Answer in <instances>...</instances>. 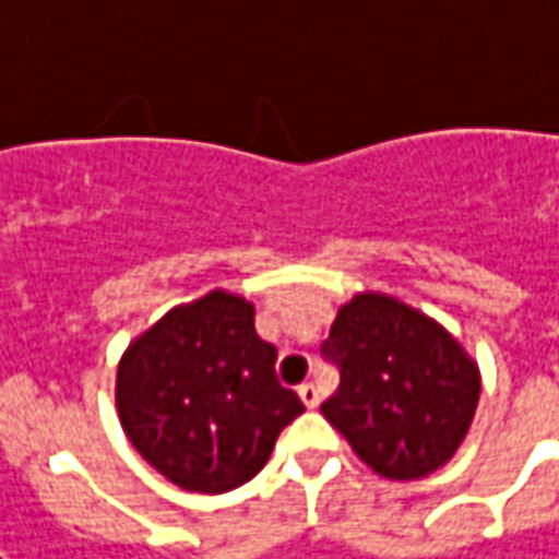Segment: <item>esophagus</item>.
<instances>
[{"instance_id": "1", "label": "esophagus", "mask_w": 559, "mask_h": 559, "mask_svg": "<svg viewBox=\"0 0 559 559\" xmlns=\"http://www.w3.org/2000/svg\"><path fill=\"white\" fill-rule=\"evenodd\" d=\"M299 400L306 402V408H318V405H320V390L314 388L311 381H308V384H302V388H299Z\"/></svg>"}]
</instances>
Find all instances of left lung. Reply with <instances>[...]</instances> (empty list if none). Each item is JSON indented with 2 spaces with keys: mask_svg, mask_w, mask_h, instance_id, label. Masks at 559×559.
<instances>
[{
  "mask_svg": "<svg viewBox=\"0 0 559 559\" xmlns=\"http://www.w3.org/2000/svg\"><path fill=\"white\" fill-rule=\"evenodd\" d=\"M326 354L342 381L320 412L369 469L417 481L456 454L481 372L439 320L388 293H354L338 306Z\"/></svg>",
  "mask_w": 559,
  "mask_h": 559,
  "instance_id": "1",
  "label": "left lung"
}]
</instances>
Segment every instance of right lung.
I'll return each mask as SVG.
<instances>
[{
	"label": "right lung",
	"mask_w": 559,
	"mask_h": 559,
	"mask_svg": "<svg viewBox=\"0 0 559 559\" xmlns=\"http://www.w3.org/2000/svg\"><path fill=\"white\" fill-rule=\"evenodd\" d=\"M253 302L209 290L169 308L117 362L115 402L132 448L190 493H226L266 466L306 405L275 378Z\"/></svg>",
	"instance_id": "1"
}]
</instances>
